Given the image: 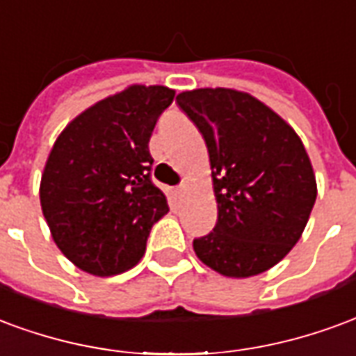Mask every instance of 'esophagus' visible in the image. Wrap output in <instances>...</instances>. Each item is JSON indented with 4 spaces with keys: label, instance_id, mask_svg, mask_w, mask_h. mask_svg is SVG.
Masks as SVG:
<instances>
[{
    "label": "esophagus",
    "instance_id": "1",
    "mask_svg": "<svg viewBox=\"0 0 356 356\" xmlns=\"http://www.w3.org/2000/svg\"><path fill=\"white\" fill-rule=\"evenodd\" d=\"M186 186H188V184H186V181H181L180 186L176 188V195H178V197L184 195V191H186Z\"/></svg>",
    "mask_w": 356,
    "mask_h": 356
}]
</instances>
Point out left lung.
I'll use <instances>...</instances> for the list:
<instances>
[{"instance_id":"left-lung-1","label":"left lung","mask_w":356,"mask_h":356,"mask_svg":"<svg viewBox=\"0 0 356 356\" xmlns=\"http://www.w3.org/2000/svg\"><path fill=\"white\" fill-rule=\"evenodd\" d=\"M176 102L203 134L218 204L214 229L193 241L197 258L232 279L264 273L300 241L315 204L302 138L243 90H184Z\"/></svg>"}]
</instances>
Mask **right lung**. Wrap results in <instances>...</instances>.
<instances>
[{"instance_id": "add662e5", "label": "right lung", "mask_w": 356, "mask_h": 356, "mask_svg": "<svg viewBox=\"0 0 356 356\" xmlns=\"http://www.w3.org/2000/svg\"><path fill=\"white\" fill-rule=\"evenodd\" d=\"M163 85H129L70 121L45 161L40 201L54 245L95 277L129 271L168 212L149 180V136L175 100Z\"/></svg>"}]
</instances>
